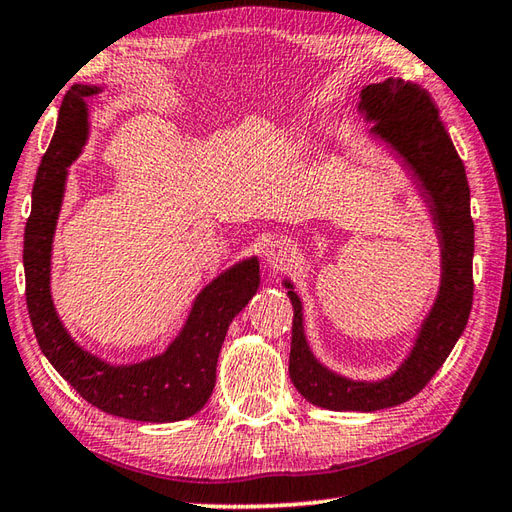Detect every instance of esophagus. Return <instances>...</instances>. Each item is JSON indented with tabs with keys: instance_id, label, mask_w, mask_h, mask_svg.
Wrapping results in <instances>:
<instances>
[{
	"instance_id": "esophagus-1",
	"label": "esophagus",
	"mask_w": 512,
	"mask_h": 512,
	"mask_svg": "<svg viewBox=\"0 0 512 512\" xmlns=\"http://www.w3.org/2000/svg\"><path fill=\"white\" fill-rule=\"evenodd\" d=\"M298 247L289 241V238H278V241L267 247V265L269 269H283L287 263L296 258Z\"/></svg>"
}]
</instances>
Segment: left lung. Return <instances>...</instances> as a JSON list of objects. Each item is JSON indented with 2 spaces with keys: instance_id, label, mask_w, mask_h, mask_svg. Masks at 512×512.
Segmentation results:
<instances>
[{
  "instance_id": "1",
  "label": "left lung",
  "mask_w": 512,
  "mask_h": 512,
  "mask_svg": "<svg viewBox=\"0 0 512 512\" xmlns=\"http://www.w3.org/2000/svg\"><path fill=\"white\" fill-rule=\"evenodd\" d=\"M364 119L375 121L371 134L387 141L420 181L442 245V285L429 318L417 333L411 356L391 378L356 382L329 371L311 353L302 329V305L294 291L289 378L302 398L329 411H380L420 393L442 367L471 316L473 249L471 190L464 163L440 121L429 90L404 79H387L362 88ZM285 287L291 289L289 280Z\"/></svg>"
}]
</instances>
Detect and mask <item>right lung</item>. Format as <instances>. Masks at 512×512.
Listing matches in <instances>:
<instances>
[{
  "mask_svg": "<svg viewBox=\"0 0 512 512\" xmlns=\"http://www.w3.org/2000/svg\"><path fill=\"white\" fill-rule=\"evenodd\" d=\"M97 86H72L64 97L57 130L41 159L24 234L26 305L39 349L83 400L103 413L137 422H179L201 411L216 382V362L229 322L256 294L258 260L249 258L214 278L187 316L168 351L128 367L90 356L70 338L50 298V252L64 198L68 165L88 139L86 99Z\"/></svg>",
  "mask_w": 512,
  "mask_h": 512,
  "instance_id": "1",
  "label": "right lung"
}]
</instances>
